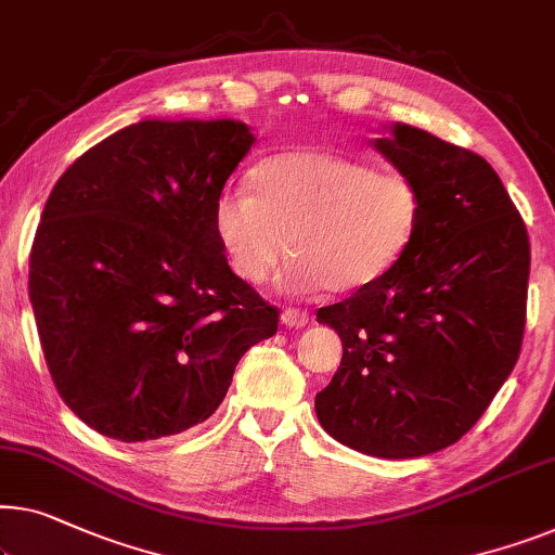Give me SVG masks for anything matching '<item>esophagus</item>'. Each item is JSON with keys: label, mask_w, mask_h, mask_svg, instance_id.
Instances as JSON below:
<instances>
[{"label": "esophagus", "mask_w": 555, "mask_h": 555, "mask_svg": "<svg viewBox=\"0 0 555 555\" xmlns=\"http://www.w3.org/2000/svg\"><path fill=\"white\" fill-rule=\"evenodd\" d=\"M280 320H283V325H287V327H302V325H308L310 315L302 308H285Z\"/></svg>", "instance_id": "1"}]
</instances>
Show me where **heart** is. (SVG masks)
Instances as JSON below:
<instances>
[{
    "label": "heart",
    "mask_w": 555,
    "mask_h": 555,
    "mask_svg": "<svg viewBox=\"0 0 555 555\" xmlns=\"http://www.w3.org/2000/svg\"><path fill=\"white\" fill-rule=\"evenodd\" d=\"M253 195L222 192L215 228L237 278L260 285L291 247L285 285L352 293L383 278L408 250L423 212L417 184L325 150H283L250 175Z\"/></svg>",
    "instance_id": "heart-1"
}]
</instances>
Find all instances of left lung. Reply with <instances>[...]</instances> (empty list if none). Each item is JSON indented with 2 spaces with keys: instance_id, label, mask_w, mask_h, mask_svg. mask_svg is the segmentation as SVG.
<instances>
[{
  "instance_id": "obj_1",
  "label": "left lung",
  "mask_w": 555,
  "mask_h": 555,
  "mask_svg": "<svg viewBox=\"0 0 555 555\" xmlns=\"http://www.w3.org/2000/svg\"><path fill=\"white\" fill-rule=\"evenodd\" d=\"M375 147L417 184L421 222L383 278L318 310L343 360L315 413L360 453L417 457L457 443L516 365L531 243L476 152L408 125Z\"/></svg>"
}]
</instances>
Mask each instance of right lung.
Segmentation results:
<instances>
[{"label":"right lung","instance_id":"1","mask_svg":"<svg viewBox=\"0 0 555 555\" xmlns=\"http://www.w3.org/2000/svg\"><path fill=\"white\" fill-rule=\"evenodd\" d=\"M243 122L144 119L67 167L29 253L52 383L102 436L138 443L203 423L280 310L230 270L215 228L247 155Z\"/></svg>","mask_w":555,"mask_h":555}]
</instances>
